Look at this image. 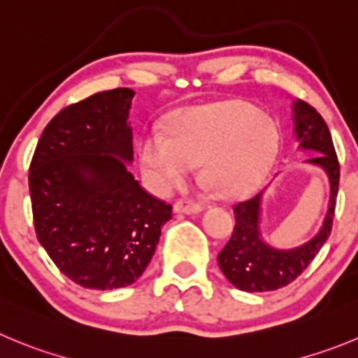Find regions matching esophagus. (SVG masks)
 <instances>
[{
    "label": "esophagus",
    "mask_w": 358,
    "mask_h": 358,
    "mask_svg": "<svg viewBox=\"0 0 358 358\" xmlns=\"http://www.w3.org/2000/svg\"><path fill=\"white\" fill-rule=\"evenodd\" d=\"M203 210V205L198 201H192V199H178L175 203V212L176 213H199Z\"/></svg>",
    "instance_id": "esophagus-1"
}]
</instances>
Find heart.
<instances>
[{"mask_svg": "<svg viewBox=\"0 0 358 358\" xmlns=\"http://www.w3.org/2000/svg\"><path fill=\"white\" fill-rule=\"evenodd\" d=\"M277 153V129L242 100L206 103L178 113L166 134L148 132L139 159L150 187L169 194L201 164V178L220 198L250 190L268 173Z\"/></svg>", "mask_w": 358, "mask_h": 358, "instance_id": "1", "label": "heart"}]
</instances>
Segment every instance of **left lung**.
Listing matches in <instances>:
<instances>
[{
	"instance_id": "left-lung-1",
	"label": "left lung",
	"mask_w": 358,
	"mask_h": 358,
	"mask_svg": "<svg viewBox=\"0 0 358 358\" xmlns=\"http://www.w3.org/2000/svg\"><path fill=\"white\" fill-rule=\"evenodd\" d=\"M293 122H295V134L300 148L318 152L307 162L320 166L329 176V212L315 238L295 249L282 250L273 249L262 238L259 213H262L263 192L247 201L236 203L233 206L235 228L231 238L217 256V263L226 279L242 292H273L288 286L316 258L332 231L337 190H339V160L334 150L332 136L322 115L302 100L293 102Z\"/></svg>"
}]
</instances>
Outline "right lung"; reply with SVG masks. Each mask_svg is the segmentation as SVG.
Here are the masks:
<instances>
[{
    "instance_id": "add662e5",
    "label": "right lung",
    "mask_w": 358,
    "mask_h": 358,
    "mask_svg": "<svg viewBox=\"0 0 358 358\" xmlns=\"http://www.w3.org/2000/svg\"><path fill=\"white\" fill-rule=\"evenodd\" d=\"M130 88L100 92L58 113L29 164L38 242L83 288L116 289L143 275L171 205L148 194L132 162Z\"/></svg>"
}]
</instances>
